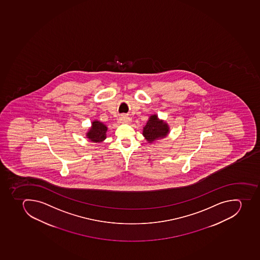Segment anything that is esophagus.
<instances>
[{"mask_svg": "<svg viewBox=\"0 0 260 260\" xmlns=\"http://www.w3.org/2000/svg\"><path fill=\"white\" fill-rule=\"evenodd\" d=\"M131 120V118H129L128 116L122 115L119 118V123H129Z\"/></svg>", "mask_w": 260, "mask_h": 260, "instance_id": "1", "label": "esophagus"}]
</instances>
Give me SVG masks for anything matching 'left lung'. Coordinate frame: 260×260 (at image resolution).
Wrapping results in <instances>:
<instances>
[{
  "label": "left lung",
  "instance_id": "left-lung-1",
  "mask_svg": "<svg viewBox=\"0 0 260 260\" xmlns=\"http://www.w3.org/2000/svg\"><path fill=\"white\" fill-rule=\"evenodd\" d=\"M170 133L169 125L163 120H160L156 114H153L143 127V136L148 143H152L156 140L167 137Z\"/></svg>",
  "mask_w": 260,
  "mask_h": 260
}]
</instances>
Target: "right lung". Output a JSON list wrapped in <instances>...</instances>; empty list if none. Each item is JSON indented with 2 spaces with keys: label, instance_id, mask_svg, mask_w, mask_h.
<instances>
[{
  "label": "right lung",
  "instance_id": "right-lung-1",
  "mask_svg": "<svg viewBox=\"0 0 260 260\" xmlns=\"http://www.w3.org/2000/svg\"><path fill=\"white\" fill-rule=\"evenodd\" d=\"M108 127L106 125L98 120L92 122V126L90 130L86 133L88 139L92 142H102L106 138V133Z\"/></svg>",
  "mask_w": 260,
  "mask_h": 260
}]
</instances>
